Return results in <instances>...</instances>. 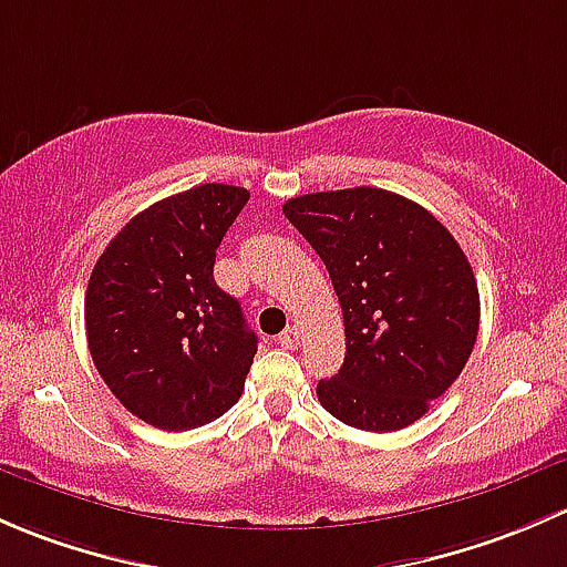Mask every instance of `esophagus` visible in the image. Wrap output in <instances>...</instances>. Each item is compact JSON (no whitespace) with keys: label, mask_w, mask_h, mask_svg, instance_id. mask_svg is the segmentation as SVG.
Wrapping results in <instances>:
<instances>
[{"label":"esophagus","mask_w":567,"mask_h":567,"mask_svg":"<svg viewBox=\"0 0 567 567\" xmlns=\"http://www.w3.org/2000/svg\"><path fill=\"white\" fill-rule=\"evenodd\" d=\"M278 343H281L284 349H295L297 343H300V330H297V327H286L281 336H278Z\"/></svg>","instance_id":"34e87169"}]
</instances>
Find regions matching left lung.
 Wrapping results in <instances>:
<instances>
[{
	"label": "left lung",
	"mask_w": 567,
	"mask_h": 567,
	"mask_svg": "<svg viewBox=\"0 0 567 567\" xmlns=\"http://www.w3.org/2000/svg\"><path fill=\"white\" fill-rule=\"evenodd\" d=\"M284 215L330 272L347 358L317 384L332 417L399 431L464 371L481 295L461 245L425 207L382 188L295 196Z\"/></svg>",
	"instance_id": "left-lung-1"
}]
</instances>
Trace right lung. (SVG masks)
<instances>
[{
	"mask_svg": "<svg viewBox=\"0 0 567 567\" xmlns=\"http://www.w3.org/2000/svg\"><path fill=\"white\" fill-rule=\"evenodd\" d=\"M248 198L237 185L207 183L155 202L92 270L84 322L95 369L155 429H196L243 395L259 338L213 267Z\"/></svg>",
	"mask_w": 567,
	"mask_h": 567,
	"instance_id": "1",
	"label": "right lung"
}]
</instances>
